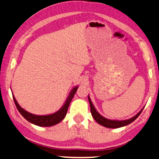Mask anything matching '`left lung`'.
Returning a JSON list of instances; mask_svg holds the SVG:
<instances>
[{
    "label": "left lung",
    "instance_id": "8db88e82",
    "mask_svg": "<svg viewBox=\"0 0 159 159\" xmlns=\"http://www.w3.org/2000/svg\"><path fill=\"white\" fill-rule=\"evenodd\" d=\"M88 99H89V104H90L91 113V115H92V117H93V119L97 121V122H98V124L101 125L105 127H108V128H119V127L126 126V125H128L129 124L132 123V122L135 121V120L137 119L138 116L140 115V113L142 112L143 109L144 108V107H143L141 110H140L139 112L136 114L134 117L129 118V119L125 120H109V119H107L106 117H103L102 115H101L99 112H98L97 110L95 108V107L93 106L89 95L88 96Z\"/></svg>",
    "mask_w": 159,
    "mask_h": 159
}]
</instances>
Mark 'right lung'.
<instances>
[{
  "mask_svg": "<svg viewBox=\"0 0 159 159\" xmlns=\"http://www.w3.org/2000/svg\"><path fill=\"white\" fill-rule=\"evenodd\" d=\"M78 88H79V86H75L74 88H73V89H71L68 97H67L66 102H64L63 105H62V107L59 109V110L57 111L56 112L46 115H37L26 111L25 109L22 108V107L19 104V103L17 102L13 93H12V95L13 101L15 102V104L16 106L17 109L19 110L20 114H21L28 122L39 127H50L58 124L66 117L69 104H70L71 100H72L73 97H74Z\"/></svg>",
  "mask_w": 159,
  "mask_h": 159,
  "instance_id": "obj_1",
  "label": "right lung"
}]
</instances>
